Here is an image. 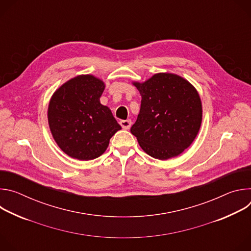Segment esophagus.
Instances as JSON below:
<instances>
[{"label":"esophagus","mask_w":251,"mask_h":251,"mask_svg":"<svg viewBox=\"0 0 251 251\" xmlns=\"http://www.w3.org/2000/svg\"><path fill=\"white\" fill-rule=\"evenodd\" d=\"M131 124H132V122H131L130 119H128V120H121V121H120L121 127H122L123 129H126V130H128V129L131 127Z\"/></svg>","instance_id":"obj_1"}]
</instances>
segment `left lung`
Returning a JSON list of instances; mask_svg holds the SVG:
<instances>
[{"label": "left lung", "instance_id": "obj_1", "mask_svg": "<svg viewBox=\"0 0 251 251\" xmlns=\"http://www.w3.org/2000/svg\"><path fill=\"white\" fill-rule=\"evenodd\" d=\"M142 100L131 133L149 156L168 160L182 154L196 139L202 120L197 89L184 77L160 73L133 82Z\"/></svg>", "mask_w": 251, "mask_h": 251}]
</instances>
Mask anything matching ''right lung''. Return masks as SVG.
<instances>
[{"label": "right lung", "mask_w": 251, "mask_h": 251, "mask_svg": "<svg viewBox=\"0 0 251 251\" xmlns=\"http://www.w3.org/2000/svg\"><path fill=\"white\" fill-rule=\"evenodd\" d=\"M104 88L101 79L81 75L63 83L50 100L48 120L51 135L71 158H98L121 129L111 110L100 103Z\"/></svg>", "instance_id": "obj_1"}]
</instances>
